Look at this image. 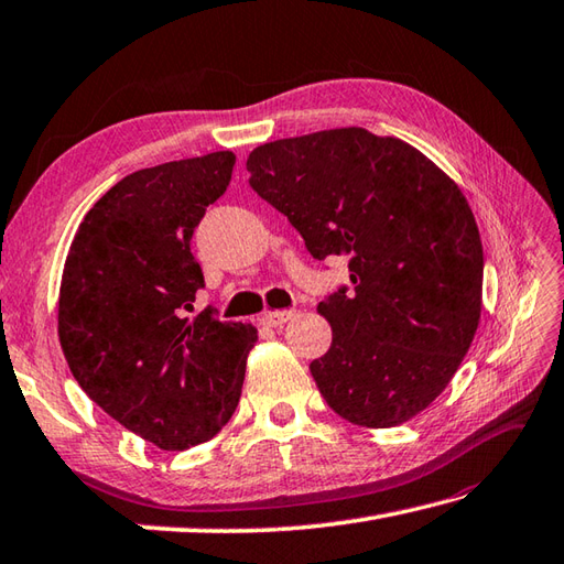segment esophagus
Wrapping results in <instances>:
<instances>
[{"instance_id": "1", "label": "esophagus", "mask_w": 564, "mask_h": 564, "mask_svg": "<svg viewBox=\"0 0 564 564\" xmlns=\"http://www.w3.org/2000/svg\"><path fill=\"white\" fill-rule=\"evenodd\" d=\"M294 318V312H290V308H280V312H265L260 316V324L268 326V328H280L282 324H286V321Z\"/></svg>"}]
</instances>
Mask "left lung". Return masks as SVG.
<instances>
[{
  "mask_svg": "<svg viewBox=\"0 0 564 564\" xmlns=\"http://www.w3.org/2000/svg\"><path fill=\"white\" fill-rule=\"evenodd\" d=\"M246 167L316 260L348 258L352 284L318 304L333 328L308 365L321 397L355 426L416 416L479 324L485 256L463 192L416 148L355 126L258 145Z\"/></svg>",
  "mask_w": 564,
  "mask_h": 564,
  "instance_id": "1",
  "label": "left lung"
}]
</instances>
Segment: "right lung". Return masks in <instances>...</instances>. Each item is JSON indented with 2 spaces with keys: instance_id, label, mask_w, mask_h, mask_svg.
<instances>
[{
  "instance_id": "obj_1",
  "label": "right lung",
  "mask_w": 564,
  "mask_h": 564,
  "mask_svg": "<svg viewBox=\"0 0 564 564\" xmlns=\"http://www.w3.org/2000/svg\"><path fill=\"white\" fill-rule=\"evenodd\" d=\"M218 151L138 170L87 212L67 252L57 336L73 377L163 451L212 441L234 416L256 328L189 316L204 274L194 228L231 182Z\"/></svg>"
}]
</instances>
